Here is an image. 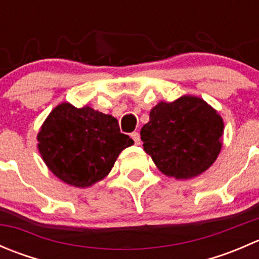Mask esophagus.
<instances>
[{
    "label": "esophagus",
    "mask_w": 259,
    "mask_h": 259,
    "mask_svg": "<svg viewBox=\"0 0 259 259\" xmlns=\"http://www.w3.org/2000/svg\"><path fill=\"white\" fill-rule=\"evenodd\" d=\"M132 138H133V140H134V143L137 145H139L140 144V134L138 132H134V133H132Z\"/></svg>",
    "instance_id": "esophagus-1"
}]
</instances>
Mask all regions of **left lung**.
Masks as SVG:
<instances>
[{"mask_svg":"<svg viewBox=\"0 0 259 259\" xmlns=\"http://www.w3.org/2000/svg\"><path fill=\"white\" fill-rule=\"evenodd\" d=\"M223 127L222 117L204 100L183 96L151 109L140 137L161 173L189 179L214 163L222 148Z\"/></svg>","mask_w":259,"mask_h":259,"instance_id":"obj_1","label":"left lung"}]
</instances>
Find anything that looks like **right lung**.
Instances as JSON below:
<instances>
[{
    "mask_svg": "<svg viewBox=\"0 0 259 259\" xmlns=\"http://www.w3.org/2000/svg\"><path fill=\"white\" fill-rule=\"evenodd\" d=\"M38 150L50 170L70 185L90 187L109 174L120 151L134 144L119 122L85 106H56L37 135Z\"/></svg>",
    "mask_w": 259,
    "mask_h": 259,
    "instance_id": "add662e5",
    "label": "right lung"
}]
</instances>
